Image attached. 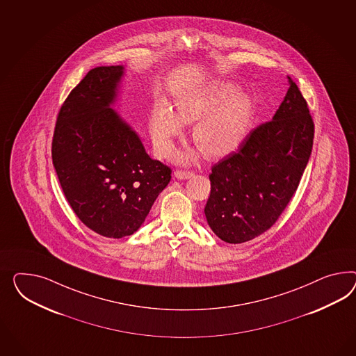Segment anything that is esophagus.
Wrapping results in <instances>:
<instances>
[{"instance_id":"esophagus-1","label":"esophagus","mask_w":356,"mask_h":356,"mask_svg":"<svg viewBox=\"0 0 356 356\" xmlns=\"http://www.w3.org/2000/svg\"><path fill=\"white\" fill-rule=\"evenodd\" d=\"M193 176V172H189V171H181V170H177L176 172H175V177L176 179H179V180H186V179H191Z\"/></svg>"}]
</instances>
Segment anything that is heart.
<instances>
[{"label":"heart","mask_w":356,"mask_h":356,"mask_svg":"<svg viewBox=\"0 0 356 356\" xmlns=\"http://www.w3.org/2000/svg\"><path fill=\"white\" fill-rule=\"evenodd\" d=\"M254 104L250 96L238 93L228 81L211 80L186 90L175 102V113L159 102L154 107L149 129L154 147L165 158L173 150V141L183 132V124H192V141L209 159H221L240 149L250 131ZM198 152L177 154L179 163H191Z\"/></svg>","instance_id":"heart-1"}]
</instances>
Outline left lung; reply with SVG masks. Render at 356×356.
Instances as JSON below:
<instances>
[{"label":"left lung","instance_id":"left-lung-1","mask_svg":"<svg viewBox=\"0 0 356 356\" xmlns=\"http://www.w3.org/2000/svg\"><path fill=\"white\" fill-rule=\"evenodd\" d=\"M288 80L286 96L272 120L251 131L236 153L212 167L204 215L224 242L242 243L269 229L307 165L314 122L297 84Z\"/></svg>","mask_w":356,"mask_h":356}]
</instances>
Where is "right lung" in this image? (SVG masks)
Instances as JSON below:
<instances>
[{"instance_id": "add662e5", "label": "right lung", "mask_w": 356, "mask_h": 356, "mask_svg": "<svg viewBox=\"0 0 356 356\" xmlns=\"http://www.w3.org/2000/svg\"><path fill=\"white\" fill-rule=\"evenodd\" d=\"M124 66L93 68L60 107L51 156L77 218L108 238L134 234L171 180L140 136L113 108Z\"/></svg>"}]
</instances>
